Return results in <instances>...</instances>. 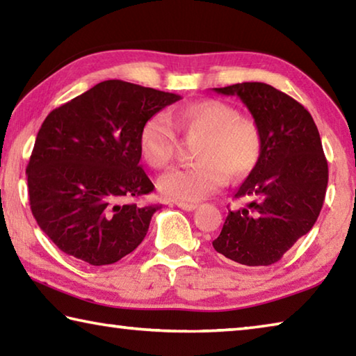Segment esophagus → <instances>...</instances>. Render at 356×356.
<instances>
[{
    "instance_id": "obj_1",
    "label": "esophagus",
    "mask_w": 356,
    "mask_h": 356,
    "mask_svg": "<svg viewBox=\"0 0 356 356\" xmlns=\"http://www.w3.org/2000/svg\"><path fill=\"white\" fill-rule=\"evenodd\" d=\"M176 204H177V207L185 210V212H193V210L197 209L196 204H190V202H176Z\"/></svg>"
}]
</instances>
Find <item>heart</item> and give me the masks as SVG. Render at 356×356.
Masks as SVG:
<instances>
[{
  "instance_id": "obj_1",
  "label": "heart",
  "mask_w": 356,
  "mask_h": 356,
  "mask_svg": "<svg viewBox=\"0 0 356 356\" xmlns=\"http://www.w3.org/2000/svg\"><path fill=\"white\" fill-rule=\"evenodd\" d=\"M176 127L186 136H200L195 159L188 166L174 168L159 180L166 197L180 202L206 200L226 184L227 176L243 177L257 166L262 155V131L251 118L238 116L231 104L206 99L172 111ZM143 159L155 170L171 165L177 149V136L171 120L156 113L140 130Z\"/></svg>"
}]
</instances>
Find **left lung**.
<instances>
[{
    "label": "left lung",
    "instance_id": "left-lung-1",
    "mask_svg": "<svg viewBox=\"0 0 356 356\" xmlns=\"http://www.w3.org/2000/svg\"><path fill=\"white\" fill-rule=\"evenodd\" d=\"M237 95L262 131V155L236 193L246 206L231 210L212 245L246 267L278 262L321 213L328 163L314 119L287 94L265 83L213 88Z\"/></svg>",
    "mask_w": 356,
    "mask_h": 356
}]
</instances>
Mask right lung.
Listing matches in <instances>:
<instances>
[{
	"label": "right lung",
	"instance_id": "obj_1",
	"mask_svg": "<svg viewBox=\"0 0 356 356\" xmlns=\"http://www.w3.org/2000/svg\"><path fill=\"white\" fill-rule=\"evenodd\" d=\"M180 95L106 80L45 118L26 168L29 206L59 250L91 265L130 254L159 206L140 166V130Z\"/></svg>",
	"mask_w": 356,
	"mask_h": 356
}]
</instances>
